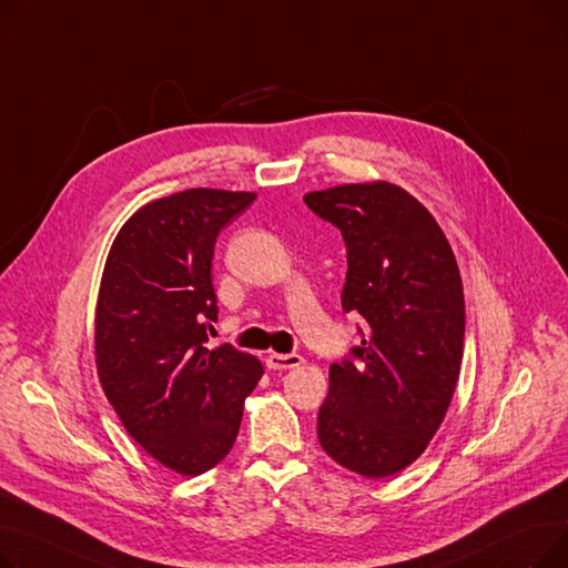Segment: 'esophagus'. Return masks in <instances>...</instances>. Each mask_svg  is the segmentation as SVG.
Returning a JSON list of instances; mask_svg holds the SVG:
<instances>
[{
  "mask_svg": "<svg viewBox=\"0 0 568 568\" xmlns=\"http://www.w3.org/2000/svg\"><path fill=\"white\" fill-rule=\"evenodd\" d=\"M304 364V359L300 354H268L266 356V366L272 368V371H290V368H296V366H302Z\"/></svg>",
  "mask_w": 568,
  "mask_h": 568,
  "instance_id": "34e87169",
  "label": "esophagus"
}]
</instances>
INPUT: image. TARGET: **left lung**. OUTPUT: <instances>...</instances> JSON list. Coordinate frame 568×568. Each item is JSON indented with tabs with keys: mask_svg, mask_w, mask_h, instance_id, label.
<instances>
[{
	"mask_svg": "<svg viewBox=\"0 0 568 568\" xmlns=\"http://www.w3.org/2000/svg\"><path fill=\"white\" fill-rule=\"evenodd\" d=\"M304 200L343 232V311L366 320L354 362L329 368L317 437L345 469L384 479L426 452L452 405L465 341L458 262L433 214L396 184H341Z\"/></svg>",
	"mask_w": 568,
	"mask_h": 568,
	"instance_id": "left-lung-1",
	"label": "left lung"
}]
</instances>
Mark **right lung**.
<instances>
[{"mask_svg":"<svg viewBox=\"0 0 568 568\" xmlns=\"http://www.w3.org/2000/svg\"><path fill=\"white\" fill-rule=\"evenodd\" d=\"M253 200L251 191L189 189L146 202L103 266L94 317L103 394L142 449L182 476L230 454L264 373L248 352L204 345L219 315L216 236Z\"/></svg>","mask_w":568,"mask_h":568,"instance_id":"1","label":"right lung"}]
</instances>
